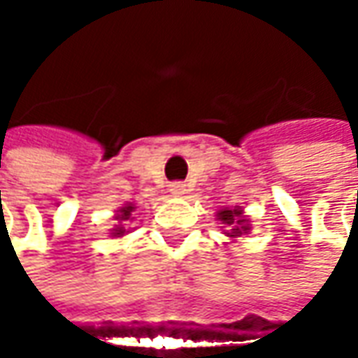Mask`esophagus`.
<instances>
[{
  "mask_svg": "<svg viewBox=\"0 0 358 358\" xmlns=\"http://www.w3.org/2000/svg\"><path fill=\"white\" fill-rule=\"evenodd\" d=\"M171 191L173 195H183L187 189H185V183H181V181H175V183H171Z\"/></svg>",
  "mask_w": 358,
  "mask_h": 358,
  "instance_id": "1",
  "label": "esophagus"
}]
</instances>
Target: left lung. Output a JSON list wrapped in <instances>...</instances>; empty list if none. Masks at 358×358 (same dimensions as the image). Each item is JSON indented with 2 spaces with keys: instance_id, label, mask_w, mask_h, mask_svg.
<instances>
[{
  "instance_id": "obj_1",
  "label": "left lung",
  "mask_w": 358,
  "mask_h": 358,
  "mask_svg": "<svg viewBox=\"0 0 358 358\" xmlns=\"http://www.w3.org/2000/svg\"><path fill=\"white\" fill-rule=\"evenodd\" d=\"M227 227H231L229 231V235L231 237H239V235H243V233H247L249 231V225H247V221L243 219V215H241V209H223V211H219V215H217Z\"/></svg>"
}]
</instances>
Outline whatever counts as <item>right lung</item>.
Segmentation results:
<instances>
[{"label": "right lung", "mask_w": 358, "mask_h": 358, "mask_svg": "<svg viewBox=\"0 0 358 358\" xmlns=\"http://www.w3.org/2000/svg\"><path fill=\"white\" fill-rule=\"evenodd\" d=\"M133 211H135V207H133V205H125V207H121V209H119V213L115 219H117L119 223L129 221V219H133V217H131ZM111 235H113V237H121V235H125V227H123V225H117V227L113 229V233H111Z\"/></svg>", "instance_id": "obj_1"}]
</instances>
